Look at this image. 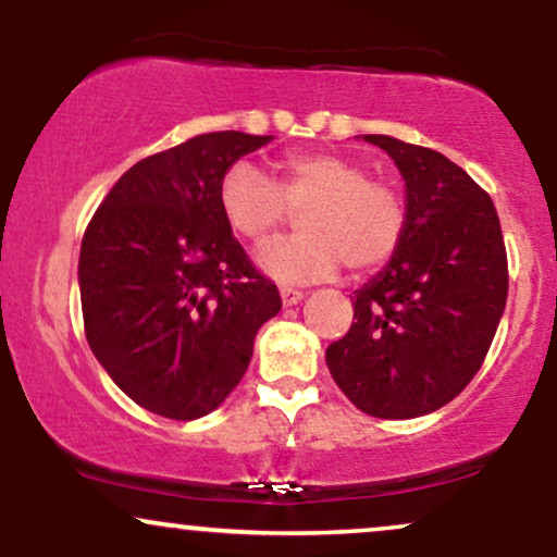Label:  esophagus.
<instances>
[{
    "mask_svg": "<svg viewBox=\"0 0 557 557\" xmlns=\"http://www.w3.org/2000/svg\"><path fill=\"white\" fill-rule=\"evenodd\" d=\"M280 296H283L285 306H296L298 300L304 298V293L296 290V287H280Z\"/></svg>",
    "mask_w": 557,
    "mask_h": 557,
    "instance_id": "1",
    "label": "esophagus"
}]
</instances>
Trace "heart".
Segmentation results:
<instances>
[{"label":"heart","mask_w":557,"mask_h":557,"mask_svg":"<svg viewBox=\"0 0 557 557\" xmlns=\"http://www.w3.org/2000/svg\"><path fill=\"white\" fill-rule=\"evenodd\" d=\"M220 209L233 233L253 243L270 240L300 212L304 233L259 251L261 270L287 285L327 280L343 264L356 274L380 270L408 230L400 190L335 151H293L277 162V183L251 164H233L220 183Z\"/></svg>","instance_id":"heart-1"}]
</instances>
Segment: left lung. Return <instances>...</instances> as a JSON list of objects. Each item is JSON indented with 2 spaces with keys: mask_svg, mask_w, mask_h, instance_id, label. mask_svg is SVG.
<instances>
[{
  "mask_svg": "<svg viewBox=\"0 0 557 557\" xmlns=\"http://www.w3.org/2000/svg\"><path fill=\"white\" fill-rule=\"evenodd\" d=\"M408 230L387 270L356 290L354 324L327 348L337 387L376 419L437 411L474 380L508 298V253L487 190L456 162L389 136Z\"/></svg>",
  "mask_w": 557,
  "mask_h": 557,
  "instance_id": "1",
  "label": "left lung"
}]
</instances>
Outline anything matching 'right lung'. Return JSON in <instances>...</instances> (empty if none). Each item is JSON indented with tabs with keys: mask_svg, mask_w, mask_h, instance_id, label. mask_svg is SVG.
<instances>
[{
	"mask_svg": "<svg viewBox=\"0 0 557 557\" xmlns=\"http://www.w3.org/2000/svg\"><path fill=\"white\" fill-rule=\"evenodd\" d=\"M270 136L203 133L159 151L112 185L81 243L86 341L131 400L164 419L212 413L283 309L220 209L235 159Z\"/></svg>",
	"mask_w": 557,
	"mask_h": 557,
	"instance_id": "obj_1",
	"label": "right lung"
}]
</instances>
